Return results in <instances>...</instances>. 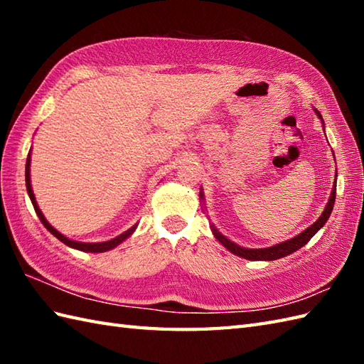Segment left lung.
I'll use <instances>...</instances> for the list:
<instances>
[{
	"mask_svg": "<svg viewBox=\"0 0 364 364\" xmlns=\"http://www.w3.org/2000/svg\"><path fill=\"white\" fill-rule=\"evenodd\" d=\"M314 112L322 120L321 112L318 109H314ZM322 123H323V120H322ZM333 156H335V154H333ZM200 198H202V202H205V194H203V189L202 188H200ZM335 198H336V178H335L333 188H331V192H330L328 202H327L326 208H323L322 214L319 215V219L316 220L313 225H310L306 230L301 231V233H299L297 236H294L292 239H288V241H283L280 244H275V245H270V247H264V249H247V247H242V245L233 242L225 235H222L220 231L214 227V223H211V231H213L214 237L218 239V241L223 247H225L228 252L236 255V257H241V258L249 259V261H274V259H280V258L288 257V255H291L294 252H297L299 249H301V247H304L316 233H318V231L323 225H326L331 211H333Z\"/></svg>",
	"mask_w": 364,
	"mask_h": 364,
	"instance_id": "1",
	"label": "left lung"
}]
</instances>
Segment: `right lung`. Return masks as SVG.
I'll list each match as a JSON object with an SVG mask.
<instances>
[{"label": "right lung", "mask_w": 364, "mask_h": 364, "mask_svg": "<svg viewBox=\"0 0 364 364\" xmlns=\"http://www.w3.org/2000/svg\"><path fill=\"white\" fill-rule=\"evenodd\" d=\"M25 176H26V191H28V196L31 198V203H33L34 210H36V213L38 215V219H41V222L43 223V227L48 230L53 236H56L60 242H64L65 245L72 247V249H75V250L89 252V253H103V252H107V250H112L117 245H120L123 241H125V239H128L131 235H133L134 231H136V228H137V223H134L133 227L128 228L127 231H123L122 235L109 239V241H103V242H80V241H73V239H68L65 235H63V233H60V231H58L56 228L51 225L48 220L45 219L43 213L41 211V208H38V205H37V200H36V196H34L33 186H31V150H29L28 158H26Z\"/></svg>", "instance_id": "obj_1"}]
</instances>
